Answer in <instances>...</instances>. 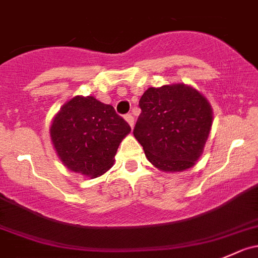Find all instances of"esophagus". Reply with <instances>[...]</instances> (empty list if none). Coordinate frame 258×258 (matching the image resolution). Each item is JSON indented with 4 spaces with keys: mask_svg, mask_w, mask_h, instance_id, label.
<instances>
[{
    "mask_svg": "<svg viewBox=\"0 0 258 258\" xmlns=\"http://www.w3.org/2000/svg\"><path fill=\"white\" fill-rule=\"evenodd\" d=\"M124 119H126V121H127V123H128L130 126H131V127H134V123H135V118H134V116H132L131 113L126 114V116H124Z\"/></svg>",
    "mask_w": 258,
    "mask_h": 258,
    "instance_id": "esophagus-1",
    "label": "esophagus"
}]
</instances>
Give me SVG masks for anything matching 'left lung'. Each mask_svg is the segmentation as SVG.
Here are the masks:
<instances>
[{"label": "left lung", "instance_id": "obj_1", "mask_svg": "<svg viewBox=\"0 0 258 258\" xmlns=\"http://www.w3.org/2000/svg\"><path fill=\"white\" fill-rule=\"evenodd\" d=\"M141 114L134 136L147 160L165 172L194 166L212 127L209 102L197 89L171 84L147 89L140 99Z\"/></svg>", "mask_w": 258, "mask_h": 258}]
</instances>
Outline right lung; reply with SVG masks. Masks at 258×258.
I'll return each instance as SVG.
<instances>
[{
    "instance_id": "1",
    "label": "right lung",
    "mask_w": 258,
    "mask_h": 258,
    "mask_svg": "<svg viewBox=\"0 0 258 258\" xmlns=\"http://www.w3.org/2000/svg\"><path fill=\"white\" fill-rule=\"evenodd\" d=\"M131 127L109 104L77 96L52 119L50 136L69 170L97 177L112 167L114 155Z\"/></svg>"
}]
</instances>
